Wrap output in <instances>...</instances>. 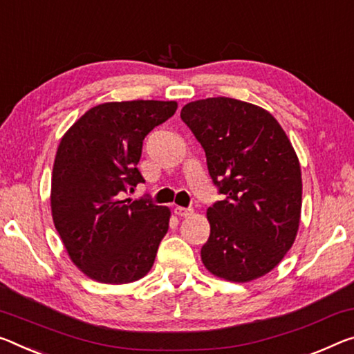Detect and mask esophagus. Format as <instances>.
Here are the masks:
<instances>
[{
	"label": "esophagus",
	"mask_w": 354,
	"mask_h": 354,
	"mask_svg": "<svg viewBox=\"0 0 354 354\" xmlns=\"http://www.w3.org/2000/svg\"><path fill=\"white\" fill-rule=\"evenodd\" d=\"M175 214L179 216V217H187L189 214H192V209H190V207L176 206V207H175Z\"/></svg>",
	"instance_id": "34e87169"
}]
</instances>
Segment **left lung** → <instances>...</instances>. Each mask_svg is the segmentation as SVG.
I'll return each mask as SVG.
<instances>
[{"label": "left lung", "instance_id": "obj_1", "mask_svg": "<svg viewBox=\"0 0 354 354\" xmlns=\"http://www.w3.org/2000/svg\"><path fill=\"white\" fill-rule=\"evenodd\" d=\"M181 120L225 195L206 212L211 233L201 261L228 282L265 276L282 261L299 228L302 179L293 145L269 111L238 99L189 102Z\"/></svg>", "mask_w": 354, "mask_h": 354}]
</instances>
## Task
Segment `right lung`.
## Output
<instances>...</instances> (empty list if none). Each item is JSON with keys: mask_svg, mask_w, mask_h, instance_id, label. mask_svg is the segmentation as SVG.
Masks as SVG:
<instances>
[{"mask_svg": "<svg viewBox=\"0 0 354 354\" xmlns=\"http://www.w3.org/2000/svg\"><path fill=\"white\" fill-rule=\"evenodd\" d=\"M175 100H126L89 109L61 138L50 206L72 263L100 283H131L154 265L171 212L124 198L145 183L143 140L175 115Z\"/></svg>", "mask_w": 354, "mask_h": 354, "instance_id": "obj_1", "label": "right lung"}]
</instances>
